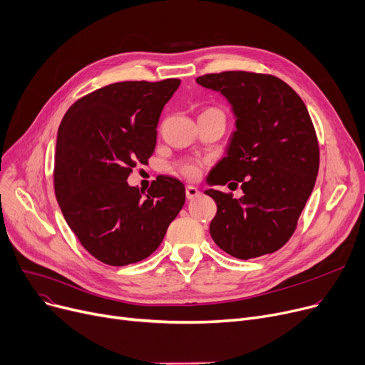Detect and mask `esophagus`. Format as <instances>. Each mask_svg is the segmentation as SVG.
Segmentation results:
<instances>
[{"label": "esophagus", "instance_id": "34e87169", "mask_svg": "<svg viewBox=\"0 0 365 365\" xmlns=\"http://www.w3.org/2000/svg\"><path fill=\"white\" fill-rule=\"evenodd\" d=\"M200 195V192L199 190L195 187V185H187L185 187V196H187V199H195V197H197Z\"/></svg>", "mask_w": 365, "mask_h": 365}]
</instances>
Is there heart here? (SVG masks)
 <instances>
[{"instance_id": "b5f03b06", "label": "heart", "mask_w": 365, "mask_h": 365, "mask_svg": "<svg viewBox=\"0 0 365 365\" xmlns=\"http://www.w3.org/2000/svg\"><path fill=\"white\" fill-rule=\"evenodd\" d=\"M175 170L185 178L195 180L200 173V165L196 160H181L175 165Z\"/></svg>"}]
</instances>
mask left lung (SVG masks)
Returning <instances> with one entry per match:
<instances>
[{"instance_id":"left-lung-1","label":"left lung","mask_w":365,"mask_h":365,"mask_svg":"<svg viewBox=\"0 0 365 365\" xmlns=\"http://www.w3.org/2000/svg\"><path fill=\"white\" fill-rule=\"evenodd\" d=\"M221 92L236 115L227 155L207 182L240 184L244 196L210 188L217 203L210 233L232 257L250 259L281 250L296 232L319 169L312 118L292 88L270 74L224 71L196 78Z\"/></svg>"}]
</instances>
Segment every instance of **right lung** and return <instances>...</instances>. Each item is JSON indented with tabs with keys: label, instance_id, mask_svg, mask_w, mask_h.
<instances>
[{
	"label": "right lung",
	"instance_id": "add662e5",
	"mask_svg": "<svg viewBox=\"0 0 365 365\" xmlns=\"http://www.w3.org/2000/svg\"><path fill=\"white\" fill-rule=\"evenodd\" d=\"M180 83L108 84L76 101L61 121L55 195L83 248L108 266L151 255L185 202L177 178L158 177L145 195L126 181L154 153L162 110Z\"/></svg>",
	"mask_w": 365,
	"mask_h": 365
}]
</instances>
